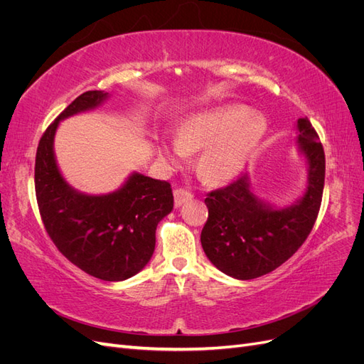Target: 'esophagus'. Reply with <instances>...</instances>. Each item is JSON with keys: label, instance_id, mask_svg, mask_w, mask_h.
I'll list each match as a JSON object with an SVG mask.
<instances>
[{"label": "esophagus", "instance_id": "34e87169", "mask_svg": "<svg viewBox=\"0 0 364 364\" xmlns=\"http://www.w3.org/2000/svg\"><path fill=\"white\" fill-rule=\"evenodd\" d=\"M193 199V194L186 190H174V205L176 208L182 206L185 202Z\"/></svg>", "mask_w": 364, "mask_h": 364}]
</instances>
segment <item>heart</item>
<instances>
[{"instance_id": "1", "label": "heart", "mask_w": 364, "mask_h": 364, "mask_svg": "<svg viewBox=\"0 0 364 364\" xmlns=\"http://www.w3.org/2000/svg\"><path fill=\"white\" fill-rule=\"evenodd\" d=\"M267 132L266 117L241 105H225L186 118L178 136L162 139L159 155L171 170L199 153L196 173L209 185H223L243 171Z\"/></svg>"}]
</instances>
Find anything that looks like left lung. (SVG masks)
<instances>
[{
	"label": "left lung",
	"instance_id": "8db88e82",
	"mask_svg": "<svg viewBox=\"0 0 364 364\" xmlns=\"http://www.w3.org/2000/svg\"><path fill=\"white\" fill-rule=\"evenodd\" d=\"M296 134L297 151L306 164V185L294 203L278 208L261 199L247 174L205 199L202 247L230 278L246 281L274 270L311 232L323 194L325 153L308 118L297 119Z\"/></svg>",
	"mask_w": 364,
	"mask_h": 364
}]
</instances>
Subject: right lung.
Wrapping results in <instances>:
<instances>
[{
  "label": "right lung",
  "instance_id": "right-lung-1",
  "mask_svg": "<svg viewBox=\"0 0 364 364\" xmlns=\"http://www.w3.org/2000/svg\"><path fill=\"white\" fill-rule=\"evenodd\" d=\"M107 97L87 91L48 126L36 151L35 188L43 226L62 255L91 277L124 281L155 252L158 223L174 203L170 183L134 171L112 193L86 194L65 181L54 155L60 121L94 111Z\"/></svg>",
  "mask_w": 364,
  "mask_h": 364
}]
</instances>
